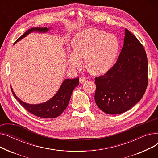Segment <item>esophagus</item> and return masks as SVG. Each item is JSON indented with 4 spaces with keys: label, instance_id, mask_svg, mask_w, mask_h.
<instances>
[{
    "label": "esophagus",
    "instance_id": "34e87169",
    "mask_svg": "<svg viewBox=\"0 0 158 158\" xmlns=\"http://www.w3.org/2000/svg\"><path fill=\"white\" fill-rule=\"evenodd\" d=\"M86 81V78L85 77L83 76H81L79 77V82L80 83H84V82Z\"/></svg>",
    "mask_w": 158,
    "mask_h": 158
}]
</instances>
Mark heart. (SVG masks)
Returning a JSON list of instances; mask_svg holds the SVG:
<instances>
[{
    "instance_id": "obj_1",
    "label": "heart",
    "mask_w": 158,
    "mask_h": 158,
    "mask_svg": "<svg viewBox=\"0 0 158 158\" xmlns=\"http://www.w3.org/2000/svg\"><path fill=\"white\" fill-rule=\"evenodd\" d=\"M72 52L69 53V63L78 69L84 59L85 67L92 74L100 75L112 66L118 51V40L113 35L89 29L75 36L72 41Z\"/></svg>"
}]
</instances>
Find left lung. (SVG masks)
<instances>
[{"label":"left lung","instance_id":"8db88e82","mask_svg":"<svg viewBox=\"0 0 158 158\" xmlns=\"http://www.w3.org/2000/svg\"><path fill=\"white\" fill-rule=\"evenodd\" d=\"M148 61L143 45L125 29L117 61L104 75L95 78V101L110 114L126 112L143 96L148 85Z\"/></svg>","mask_w":158,"mask_h":158}]
</instances>
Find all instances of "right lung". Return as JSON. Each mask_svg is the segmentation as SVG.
<instances>
[{"instance_id": "add662e5", "label": "right lung", "mask_w": 158, "mask_h": 158, "mask_svg": "<svg viewBox=\"0 0 158 158\" xmlns=\"http://www.w3.org/2000/svg\"><path fill=\"white\" fill-rule=\"evenodd\" d=\"M48 30L49 28L47 27H35L30 29L25 32L15 42L26 36L31 32L38 31L40 32H45ZM79 77L72 79H65L59 90L52 98L44 103L39 104H29L25 103L16 96L12 89L11 91L15 98L25 109L31 114L40 118H53L60 116L66 108L70 101L73 90L79 85Z\"/></svg>"}]
</instances>
